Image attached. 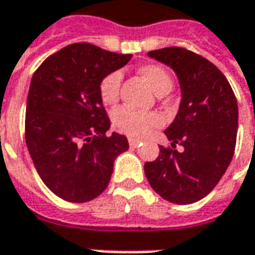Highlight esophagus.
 Segmentation results:
<instances>
[{
    "label": "esophagus",
    "mask_w": 255,
    "mask_h": 255,
    "mask_svg": "<svg viewBox=\"0 0 255 255\" xmlns=\"http://www.w3.org/2000/svg\"><path fill=\"white\" fill-rule=\"evenodd\" d=\"M128 143L131 147H136L138 144H140V140L139 139H133V138H128Z\"/></svg>",
    "instance_id": "34e87169"
}]
</instances>
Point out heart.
Returning a JSON list of instances; mask_svg holds the SVG:
<instances>
[{
  "label": "heart",
  "mask_w": 255,
  "mask_h": 255,
  "mask_svg": "<svg viewBox=\"0 0 255 255\" xmlns=\"http://www.w3.org/2000/svg\"><path fill=\"white\" fill-rule=\"evenodd\" d=\"M140 73L146 82L158 95L166 94L173 87V82L165 68L157 64H147L140 67ZM123 75L120 71H111L101 79L98 93L105 105H112L119 100ZM112 122L116 129L129 136H144L155 127H160L164 119L157 112H142L131 106H120L112 113Z\"/></svg>",
  "instance_id": "obj_1"
}]
</instances>
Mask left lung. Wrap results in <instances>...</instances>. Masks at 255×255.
I'll return each instance as SVG.
<instances>
[{"label": "left lung", "mask_w": 255, "mask_h": 255, "mask_svg": "<svg viewBox=\"0 0 255 255\" xmlns=\"http://www.w3.org/2000/svg\"><path fill=\"white\" fill-rule=\"evenodd\" d=\"M151 58L176 72L182 102L165 129L172 147L144 164V175L161 198L177 205L206 197L220 182L234 157L238 102L231 84L214 64L184 47L149 52ZM176 144L182 152L174 150Z\"/></svg>", "instance_id": "obj_1"}]
</instances>
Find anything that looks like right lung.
Segmentation results:
<instances>
[{"mask_svg": "<svg viewBox=\"0 0 255 255\" xmlns=\"http://www.w3.org/2000/svg\"><path fill=\"white\" fill-rule=\"evenodd\" d=\"M132 54L72 43L38 67L25 109V143L46 187L68 202H87L104 192L113 161L128 150L124 135H108L111 120L98 93L101 79Z\"/></svg>", "mask_w": 255, "mask_h": 255, "instance_id": "obj_1", "label": "right lung"}]
</instances>
